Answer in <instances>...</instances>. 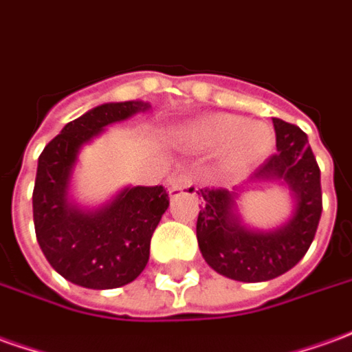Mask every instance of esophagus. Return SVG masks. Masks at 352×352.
Listing matches in <instances>:
<instances>
[{"mask_svg":"<svg viewBox=\"0 0 352 352\" xmlns=\"http://www.w3.org/2000/svg\"><path fill=\"white\" fill-rule=\"evenodd\" d=\"M169 190L171 192H196L198 190V184L194 183L192 175H188V173H177L169 179Z\"/></svg>","mask_w":352,"mask_h":352,"instance_id":"esophagus-1","label":"esophagus"}]
</instances>
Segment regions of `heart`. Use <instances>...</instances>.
<instances>
[{"label": "heart", "instance_id": "1", "mask_svg": "<svg viewBox=\"0 0 352 352\" xmlns=\"http://www.w3.org/2000/svg\"><path fill=\"white\" fill-rule=\"evenodd\" d=\"M183 141L196 151H219V166L225 173H238L261 162L274 144V135L263 122L215 112L183 129Z\"/></svg>", "mask_w": 352, "mask_h": 352}]
</instances>
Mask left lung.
I'll list each match as a JSON object with an SVG mask.
<instances>
[{
	"mask_svg": "<svg viewBox=\"0 0 352 352\" xmlns=\"http://www.w3.org/2000/svg\"><path fill=\"white\" fill-rule=\"evenodd\" d=\"M276 154L255 169L250 181L232 190L200 188L196 238L211 269L238 282H267L294 269L311 248L322 213L320 169L307 135L294 124L272 118ZM278 180L294 198V211L276 229L259 231L243 225L237 198L253 182Z\"/></svg>",
	"mask_w": 352,
	"mask_h": 352,
	"instance_id": "1",
	"label": "left lung"
}]
</instances>
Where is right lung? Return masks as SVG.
Here are the masks:
<instances>
[{
    "mask_svg": "<svg viewBox=\"0 0 352 352\" xmlns=\"http://www.w3.org/2000/svg\"><path fill=\"white\" fill-rule=\"evenodd\" d=\"M148 108L142 100L91 108L66 124L39 156L32 196L36 238L49 265L76 286H125L148 263L151 238L169 208L164 186H125L99 208L70 200V181L83 144L108 125Z\"/></svg>",
    "mask_w": 352,
    "mask_h": 352,
    "instance_id": "add662e5",
    "label": "right lung"
}]
</instances>
